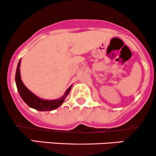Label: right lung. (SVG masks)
I'll return each mask as SVG.
<instances>
[{"label": "right lung", "mask_w": 156, "mask_h": 156, "mask_svg": "<svg viewBox=\"0 0 156 156\" xmlns=\"http://www.w3.org/2000/svg\"><path fill=\"white\" fill-rule=\"evenodd\" d=\"M20 63L21 59L20 60L19 63H18L17 68H16V76H15V81H16V88H17V90L19 92L20 95L22 98V99L25 101L26 104L30 108H32L40 111V112L52 111L58 108V107H60L63 104L64 100H65L66 97L68 95L72 86H70L67 89V90L66 91L64 95H62L61 98H58V99H42V98H39L37 95H35L34 93H32L29 89H28L26 87L25 85L23 84L20 76Z\"/></svg>", "instance_id": "right-lung-1"}]
</instances>
